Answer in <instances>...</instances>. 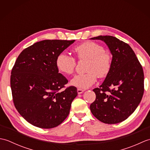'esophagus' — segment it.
<instances>
[{"label": "esophagus", "mask_w": 150, "mask_h": 150, "mask_svg": "<svg viewBox=\"0 0 150 150\" xmlns=\"http://www.w3.org/2000/svg\"><path fill=\"white\" fill-rule=\"evenodd\" d=\"M84 91V90H81V89H77V93L78 94H81Z\"/></svg>", "instance_id": "esophagus-1"}]
</instances>
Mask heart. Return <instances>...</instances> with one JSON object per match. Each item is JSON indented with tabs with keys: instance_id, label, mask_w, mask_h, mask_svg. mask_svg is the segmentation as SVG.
Here are the masks:
<instances>
[{
	"instance_id": "heart-1",
	"label": "heart",
	"mask_w": 150,
	"mask_h": 150,
	"mask_svg": "<svg viewBox=\"0 0 150 150\" xmlns=\"http://www.w3.org/2000/svg\"><path fill=\"white\" fill-rule=\"evenodd\" d=\"M73 53L80 60H87L86 71L82 75L73 77L70 84L79 89L91 87L97 80V75L103 78L109 73L111 67V57L105 52L103 46L94 42H85L73 49ZM56 66L60 72L65 75H71L74 72L75 60L65 53H60L57 57Z\"/></svg>"
}]
</instances>
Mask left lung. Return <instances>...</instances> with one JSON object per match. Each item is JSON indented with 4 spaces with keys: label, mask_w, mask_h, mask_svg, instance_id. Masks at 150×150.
Wrapping results in <instances>:
<instances>
[{
    "label": "left lung",
    "mask_w": 150,
    "mask_h": 150,
    "mask_svg": "<svg viewBox=\"0 0 150 150\" xmlns=\"http://www.w3.org/2000/svg\"><path fill=\"white\" fill-rule=\"evenodd\" d=\"M90 39L103 41L112 55L109 73L99 88L93 89L96 98L90 108L105 124L122 122L134 112L144 93V72L135 53L128 44L113 36Z\"/></svg>",
    "instance_id": "obj_1"
}]
</instances>
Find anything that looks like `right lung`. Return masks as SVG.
<instances>
[{"label":"right lung","instance_id":"right-lung-1","mask_svg":"<svg viewBox=\"0 0 150 150\" xmlns=\"http://www.w3.org/2000/svg\"><path fill=\"white\" fill-rule=\"evenodd\" d=\"M44 40L33 44L18 55L11 73V89L16 109L32 125L50 129L68 116L77 90L59 73L56 59L75 42Z\"/></svg>","mask_w":150,"mask_h":150}]
</instances>
